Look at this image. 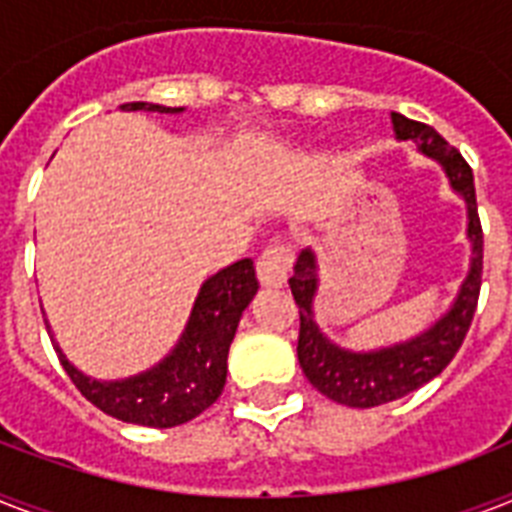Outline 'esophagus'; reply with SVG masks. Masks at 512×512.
I'll list each match as a JSON object with an SVG mask.
<instances>
[{
	"label": "esophagus",
	"mask_w": 512,
	"mask_h": 512,
	"mask_svg": "<svg viewBox=\"0 0 512 512\" xmlns=\"http://www.w3.org/2000/svg\"><path fill=\"white\" fill-rule=\"evenodd\" d=\"M295 252L289 244H268L263 249V255L257 260V279L263 287H281L287 284L289 268H292Z\"/></svg>",
	"instance_id": "34e87169"
}]
</instances>
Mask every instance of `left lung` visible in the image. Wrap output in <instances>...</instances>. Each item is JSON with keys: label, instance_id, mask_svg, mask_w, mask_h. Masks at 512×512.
Returning a JSON list of instances; mask_svg holds the SVG:
<instances>
[{"label": "left lung", "instance_id": "1", "mask_svg": "<svg viewBox=\"0 0 512 512\" xmlns=\"http://www.w3.org/2000/svg\"><path fill=\"white\" fill-rule=\"evenodd\" d=\"M396 140H412L420 154L441 164L449 177V185L468 204V239L473 244L470 271L454 297L452 308L430 324L425 332L404 342H393L377 350H348L329 340L313 319V297L319 289V265L313 249H303L295 263V273L289 279L295 303L300 308V337H297V358L305 377L316 390L353 409L388 404L404 398L420 385L444 372L449 361L457 356L462 340L468 335L470 321L476 313L481 273H484V231L478 220L476 185L473 170L433 127L412 122L401 114H390Z\"/></svg>", "mask_w": 512, "mask_h": 512}]
</instances>
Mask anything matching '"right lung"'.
<instances>
[{
  "label": "right lung",
  "instance_id": "add662e5",
  "mask_svg": "<svg viewBox=\"0 0 512 512\" xmlns=\"http://www.w3.org/2000/svg\"><path fill=\"white\" fill-rule=\"evenodd\" d=\"M119 108L156 111V114L183 111V108L156 106V103H124ZM255 292L257 276L249 257L209 276L201 284L191 319L185 324V332L170 356H164L156 366L127 380H92L63 356L58 342H55V350L71 382L100 412L122 422H132V425L175 428L199 417L223 393L225 374H228V348L239 327L241 313L252 303ZM47 335L52 337L50 324H47Z\"/></svg>",
  "mask_w": 512,
  "mask_h": 512
}]
</instances>
